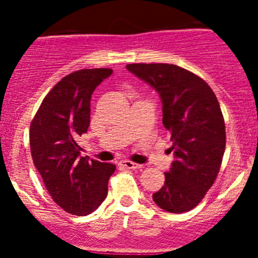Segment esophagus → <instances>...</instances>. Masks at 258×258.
I'll return each instance as SVG.
<instances>
[{"label": "esophagus", "instance_id": "obj_1", "mask_svg": "<svg viewBox=\"0 0 258 258\" xmlns=\"http://www.w3.org/2000/svg\"><path fill=\"white\" fill-rule=\"evenodd\" d=\"M118 165L121 166V168H125V169H140V168H142L141 164H136L129 160H121L118 163Z\"/></svg>", "mask_w": 258, "mask_h": 258}]
</instances>
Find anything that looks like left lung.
Wrapping results in <instances>:
<instances>
[{
	"label": "left lung",
	"instance_id": "left-lung-1",
	"mask_svg": "<svg viewBox=\"0 0 258 258\" xmlns=\"http://www.w3.org/2000/svg\"><path fill=\"white\" fill-rule=\"evenodd\" d=\"M126 68L159 93L163 124L173 142L174 161L152 199L170 213L191 211L213 186L226 146L216 94L202 77L178 66L134 63Z\"/></svg>",
	"mask_w": 258,
	"mask_h": 258
}]
</instances>
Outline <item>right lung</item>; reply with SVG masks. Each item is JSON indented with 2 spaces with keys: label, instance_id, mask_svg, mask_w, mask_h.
I'll list each match as a JSON object with an SVG mask.
<instances>
[{
  "label": "right lung",
  "instance_id": "add662e5",
  "mask_svg": "<svg viewBox=\"0 0 258 258\" xmlns=\"http://www.w3.org/2000/svg\"><path fill=\"white\" fill-rule=\"evenodd\" d=\"M111 68L80 70L47 93L31 122L29 143L36 169L52 200L75 216L94 212L108 192L116 166L81 156L77 138L90 125V99Z\"/></svg>",
  "mask_w": 258,
  "mask_h": 258
}]
</instances>
